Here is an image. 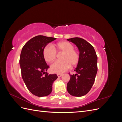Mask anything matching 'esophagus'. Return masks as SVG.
<instances>
[{"label": "esophagus", "instance_id": "34e87169", "mask_svg": "<svg viewBox=\"0 0 122 122\" xmlns=\"http://www.w3.org/2000/svg\"><path fill=\"white\" fill-rule=\"evenodd\" d=\"M57 75L58 77H61L62 76V74H57Z\"/></svg>", "mask_w": 122, "mask_h": 122}]
</instances>
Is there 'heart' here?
<instances>
[{
    "label": "heart",
    "mask_w": 122,
    "mask_h": 122,
    "mask_svg": "<svg viewBox=\"0 0 122 122\" xmlns=\"http://www.w3.org/2000/svg\"><path fill=\"white\" fill-rule=\"evenodd\" d=\"M52 47L46 46L43 51V57L46 61L52 62L56 58V53L63 52L61 61L54 62L51 65L50 70L52 73H62L70 67V66H75L78 63L80 59L79 53L75 50L73 44L67 41H62L58 43Z\"/></svg>",
    "instance_id": "obj_1"
}]
</instances>
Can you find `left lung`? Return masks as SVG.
Returning a JSON list of instances; mask_svg holds the SVG:
<instances>
[{"mask_svg": "<svg viewBox=\"0 0 122 122\" xmlns=\"http://www.w3.org/2000/svg\"><path fill=\"white\" fill-rule=\"evenodd\" d=\"M67 41L78 48L80 59L74 70L76 74L70 75L67 89L71 95L81 97L88 93L94 83L98 70L97 56L94 47L85 40L74 38Z\"/></svg>", "mask_w": 122, "mask_h": 122, "instance_id": "obj_1", "label": "left lung"}]
</instances>
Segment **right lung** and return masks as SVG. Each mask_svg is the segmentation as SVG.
I'll return each mask as SVG.
<instances>
[{
    "mask_svg": "<svg viewBox=\"0 0 122 122\" xmlns=\"http://www.w3.org/2000/svg\"><path fill=\"white\" fill-rule=\"evenodd\" d=\"M56 39L37 36L26 43L22 49L19 63L21 75L28 90L38 97L51 94L52 84L57 78L56 74H49V68L43 55V51L48 43Z\"/></svg>",
    "mask_w": 122,
    "mask_h": 122,
    "instance_id": "add662e5",
    "label": "right lung"
}]
</instances>
